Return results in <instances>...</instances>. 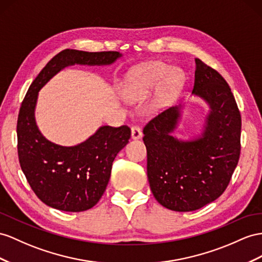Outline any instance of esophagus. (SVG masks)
Instances as JSON below:
<instances>
[{
  "label": "esophagus",
  "instance_id": "esophagus-1",
  "mask_svg": "<svg viewBox=\"0 0 262 262\" xmlns=\"http://www.w3.org/2000/svg\"><path fill=\"white\" fill-rule=\"evenodd\" d=\"M143 136V133L142 129H140V127L135 125L132 127V138L133 139H138Z\"/></svg>",
  "mask_w": 262,
  "mask_h": 262
}]
</instances>
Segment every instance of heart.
<instances>
[{
	"mask_svg": "<svg viewBox=\"0 0 262 262\" xmlns=\"http://www.w3.org/2000/svg\"><path fill=\"white\" fill-rule=\"evenodd\" d=\"M167 76H169L167 79V84L159 93L152 105L154 108H159L167 102V99L175 91L180 80L179 74L173 71L171 72L170 67L164 63H154L134 72L129 77L128 84L126 86V98L132 100V102L144 100L149 96V94L156 87L164 82Z\"/></svg>",
	"mask_w": 262,
	"mask_h": 262,
	"instance_id": "heart-1",
	"label": "heart"
}]
</instances>
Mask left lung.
<instances>
[{
    "mask_svg": "<svg viewBox=\"0 0 262 262\" xmlns=\"http://www.w3.org/2000/svg\"><path fill=\"white\" fill-rule=\"evenodd\" d=\"M192 93L210 105L203 137L179 142L169 135L179 116L169 107L144 127L147 176L154 197L175 211H193L221 196L240 157L241 115L231 89L220 74L195 59Z\"/></svg>",
    "mask_w": 262,
    "mask_h": 262,
    "instance_id": "left-lung-1",
    "label": "left lung"
}]
</instances>
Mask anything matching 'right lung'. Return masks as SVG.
<instances>
[{
	"mask_svg": "<svg viewBox=\"0 0 262 262\" xmlns=\"http://www.w3.org/2000/svg\"><path fill=\"white\" fill-rule=\"evenodd\" d=\"M119 52L64 50L53 57L33 80L18 112L17 154L32 190L45 205L64 211H84L102 198L113 162L128 143V126H103L86 142L62 147L46 140L37 129L34 108L37 93L49 79L72 64H111Z\"/></svg>",
	"mask_w": 262,
	"mask_h": 262,
	"instance_id": "1",
	"label": "right lung"
}]
</instances>
